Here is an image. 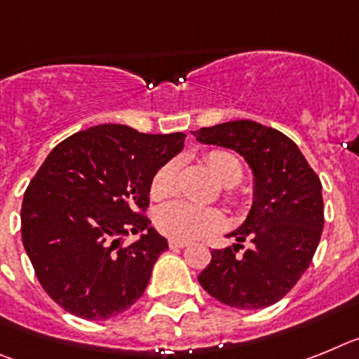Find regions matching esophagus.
<instances>
[{
    "mask_svg": "<svg viewBox=\"0 0 359 359\" xmlns=\"http://www.w3.org/2000/svg\"><path fill=\"white\" fill-rule=\"evenodd\" d=\"M188 245V242H184V240H175V238H171L170 240V248L171 249H182Z\"/></svg>",
    "mask_w": 359,
    "mask_h": 359,
    "instance_id": "1",
    "label": "esophagus"
}]
</instances>
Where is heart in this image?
I'll return each mask as SVG.
<instances>
[{
    "label": "heart",
    "instance_id": "obj_1",
    "mask_svg": "<svg viewBox=\"0 0 359 359\" xmlns=\"http://www.w3.org/2000/svg\"><path fill=\"white\" fill-rule=\"evenodd\" d=\"M205 162L213 171V175L224 186H235L244 175L240 161L229 151H222V149L210 151L205 155ZM177 182H179V162H164L151 177L149 195L154 198L171 197L177 191ZM155 224L158 231L170 238L193 240L222 229L226 218L222 211L217 208H204L191 202L177 201L158 208L155 213Z\"/></svg>",
    "mask_w": 359,
    "mask_h": 359
}]
</instances>
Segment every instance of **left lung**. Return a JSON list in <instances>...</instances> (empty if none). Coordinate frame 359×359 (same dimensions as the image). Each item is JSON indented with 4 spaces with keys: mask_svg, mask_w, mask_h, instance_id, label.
<instances>
[{
    "mask_svg": "<svg viewBox=\"0 0 359 359\" xmlns=\"http://www.w3.org/2000/svg\"><path fill=\"white\" fill-rule=\"evenodd\" d=\"M191 133L202 144L235 149L255 177L251 211L227 235L236 244L211 251L198 283L229 307H269L294 287L313 262L323 229L322 182L298 146L274 128L242 119ZM245 239L252 245L236 257Z\"/></svg>",
    "mask_w": 359,
    "mask_h": 359,
    "instance_id": "left-lung-1",
    "label": "left lung"
}]
</instances>
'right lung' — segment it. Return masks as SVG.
<instances>
[{
  "label": "right lung",
  "instance_id": "add662e5",
  "mask_svg": "<svg viewBox=\"0 0 359 359\" xmlns=\"http://www.w3.org/2000/svg\"><path fill=\"white\" fill-rule=\"evenodd\" d=\"M182 132L151 135L99 124L59 142L21 205V238L46 294L99 322L144 292L168 240L149 226V182L184 148ZM141 234L130 246L122 236Z\"/></svg>",
  "mask_w": 359,
  "mask_h": 359
}]
</instances>
